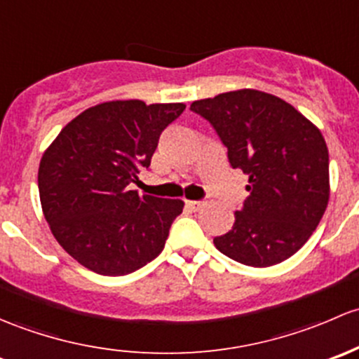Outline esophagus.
Returning a JSON list of instances; mask_svg holds the SVG:
<instances>
[{"label":"esophagus","instance_id":"obj_1","mask_svg":"<svg viewBox=\"0 0 359 359\" xmlns=\"http://www.w3.org/2000/svg\"><path fill=\"white\" fill-rule=\"evenodd\" d=\"M187 207L190 210H194V212H197V210H201L202 207H204V202L202 201H187Z\"/></svg>","mask_w":359,"mask_h":359}]
</instances>
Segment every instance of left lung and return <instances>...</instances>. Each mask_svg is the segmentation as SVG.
I'll return each mask as SVG.
<instances>
[{
	"label": "left lung",
	"mask_w": 359,
	"mask_h": 359,
	"mask_svg": "<svg viewBox=\"0 0 359 359\" xmlns=\"http://www.w3.org/2000/svg\"><path fill=\"white\" fill-rule=\"evenodd\" d=\"M226 145L235 169L249 175V198L214 245L230 259L268 268L289 259L320 224L330 198L323 135L285 100L259 90L228 91L190 107Z\"/></svg>",
	"instance_id": "obj_1"
}]
</instances>
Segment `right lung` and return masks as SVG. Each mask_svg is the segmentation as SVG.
<instances>
[{
  "label": "right lung",
  "instance_id": "obj_1",
  "mask_svg": "<svg viewBox=\"0 0 359 359\" xmlns=\"http://www.w3.org/2000/svg\"><path fill=\"white\" fill-rule=\"evenodd\" d=\"M184 103L114 100L90 107L58 133L39 162L44 219L57 242L98 275L136 271L162 252L183 210L180 198L138 195L161 133Z\"/></svg>",
  "mask_w": 359,
  "mask_h": 359
}]
</instances>
